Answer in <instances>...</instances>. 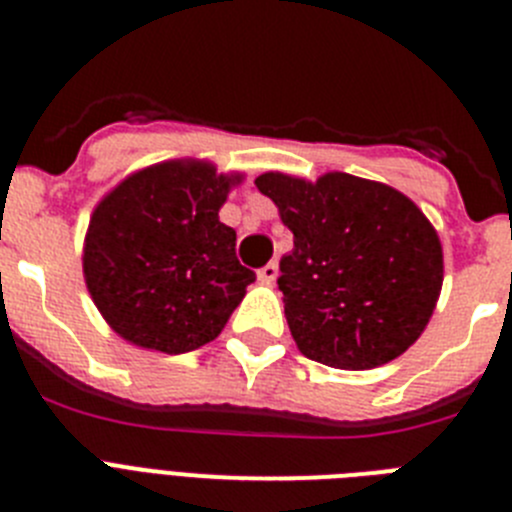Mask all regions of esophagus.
<instances>
[{
  "label": "esophagus",
  "instance_id": "1",
  "mask_svg": "<svg viewBox=\"0 0 512 512\" xmlns=\"http://www.w3.org/2000/svg\"><path fill=\"white\" fill-rule=\"evenodd\" d=\"M279 277V264L277 261H271V264H266L264 269H259V282L261 284H274Z\"/></svg>",
  "mask_w": 512,
  "mask_h": 512
}]
</instances>
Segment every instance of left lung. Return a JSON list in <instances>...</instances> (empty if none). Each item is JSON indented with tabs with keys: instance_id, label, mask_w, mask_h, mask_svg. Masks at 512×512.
Returning <instances> with one entry per match:
<instances>
[{
	"instance_id": "1",
	"label": "left lung",
	"mask_w": 512,
	"mask_h": 512,
	"mask_svg": "<svg viewBox=\"0 0 512 512\" xmlns=\"http://www.w3.org/2000/svg\"><path fill=\"white\" fill-rule=\"evenodd\" d=\"M256 187L295 235L277 284L302 354L348 372L405 354L443 284V248L423 210L390 184L343 171L315 182L266 171Z\"/></svg>"
}]
</instances>
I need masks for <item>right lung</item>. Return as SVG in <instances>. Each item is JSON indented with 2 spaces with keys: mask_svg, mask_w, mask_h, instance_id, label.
I'll return each mask as SVG.
<instances>
[{
  "mask_svg": "<svg viewBox=\"0 0 512 512\" xmlns=\"http://www.w3.org/2000/svg\"><path fill=\"white\" fill-rule=\"evenodd\" d=\"M246 176L174 158L128 174L104 194L84 235V282L117 336L187 354L220 336L256 279L235 259L220 207Z\"/></svg>",
  "mask_w": 512,
  "mask_h": 512,
  "instance_id": "obj_1",
  "label": "right lung"
}]
</instances>
